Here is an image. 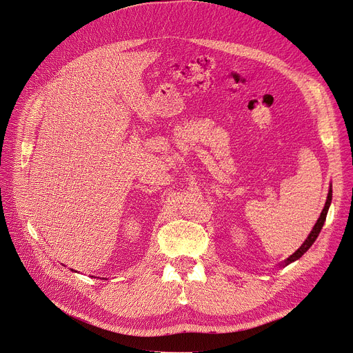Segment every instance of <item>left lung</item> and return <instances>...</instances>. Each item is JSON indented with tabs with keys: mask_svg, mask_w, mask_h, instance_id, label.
<instances>
[{
	"mask_svg": "<svg viewBox=\"0 0 353 353\" xmlns=\"http://www.w3.org/2000/svg\"><path fill=\"white\" fill-rule=\"evenodd\" d=\"M331 200H332V188H330V191H328V197H327V203H325V207H324V210H323V212H321V215H319V218H318V221L315 222V225H314V228H312V231L310 232V235L307 236V239L304 241V243L292 254V256H288V258L283 262V263H280L279 265V268L280 266H287V265H290L292 262H294V261H297V259H300L301 256L311 248V245L315 242V239L318 238V235H319V232H321V230H323V225H324V222H325V219H327V214H328V210H330V205H331Z\"/></svg>",
	"mask_w": 353,
	"mask_h": 353,
	"instance_id": "left-lung-1",
	"label": "left lung"
}]
</instances>
